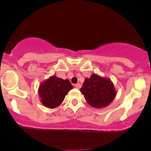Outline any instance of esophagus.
Segmentation results:
<instances>
[{"label":"esophagus","mask_w":151,"mask_h":151,"mask_svg":"<svg viewBox=\"0 0 151 151\" xmlns=\"http://www.w3.org/2000/svg\"><path fill=\"white\" fill-rule=\"evenodd\" d=\"M74 86H75V87L77 88V89H80L81 85V84H79V83H78V84H75V85H74Z\"/></svg>","instance_id":"1"}]
</instances>
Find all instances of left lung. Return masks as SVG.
Returning <instances> with one entry per match:
<instances>
[{
    "instance_id": "8db88e82",
    "label": "left lung",
    "mask_w": 151,
    "mask_h": 151,
    "mask_svg": "<svg viewBox=\"0 0 151 151\" xmlns=\"http://www.w3.org/2000/svg\"><path fill=\"white\" fill-rule=\"evenodd\" d=\"M80 91L87 103L97 109L109 106L116 95L111 80L96 74H91L90 78H86Z\"/></svg>"
}]
</instances>
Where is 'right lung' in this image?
<instances>
[{"label": "right lung", "mask_w": 151, "mask_h": 151, "mask_svg": "<svg viewBox=\"0 0 151 151\" xmlns=\"http://www.w3.org/2000/svg\"><path fill=\"white\" fill-rule=\"evenodd\" d=\"M72 89L73 86L68 79H62L53 75L41 83L38 88V93L45 106L55 109L61 104Z\"/></svg>", "instance_id": "1"}]
</instances>
